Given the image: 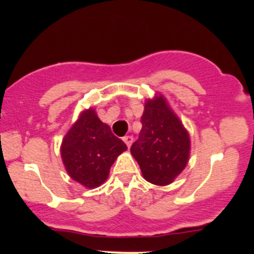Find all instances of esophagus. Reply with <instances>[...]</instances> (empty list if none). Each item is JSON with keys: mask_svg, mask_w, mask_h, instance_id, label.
<instances>
[{"mask_svg": "<svg viewBox=\"0 0 254 254\" xmlns=\"http://www.w3.org/2000/svg\"><path fill=\"white\" fill-rule=\"evenodd\" d=\"M123 141L125 142V144L127 145V148H129L130 145H131V143H132L133 137H132V136H124V137H123Z\"/></svg>", "mask_w": 254, "mask_h": 254, "instance_id": "34e87169", "label": "esophagus"}]
</instances>
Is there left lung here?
Returning a JSON list of instances; mask_svg holds the SVG:
<instances>
[{
  "label": "left lung",
  "instance_id": "left-lung-1",
  "mask_svg": "<svg viewBox=\"0 0 254 254\" xmlns=\"http://www.w3.org/2000/svg\"><path fill=\"white\" fill-rule=\"evenodd\" d=\"M142 130L130 151L147 182L168 185L185 168L190 137L162 97L145 103Z\"/></svg>",
  "mask_w": 254,
  "mask_h": 254
}]
</instances>
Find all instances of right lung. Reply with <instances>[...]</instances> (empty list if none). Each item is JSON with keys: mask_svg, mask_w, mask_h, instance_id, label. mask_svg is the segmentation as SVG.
I'll list each match as a JSON object with an SVG mask.
<instances>
[{"mask_svg": "<svg viewBox=\"0 0 254 254\" xmlns=\"http://www.w3.org/2000/svg\"><path fill=\"white\" fill-rule=\"evenodd\" d=\"M127 144L116 137L93 110L84 111L62 142L63 164L72 179L86 188L101 185Z\"/></svg>", "mask_w": 254, "mask_h": 254, "instance_id": "right-lung-1", "label": "right lung"}]
</instances>
